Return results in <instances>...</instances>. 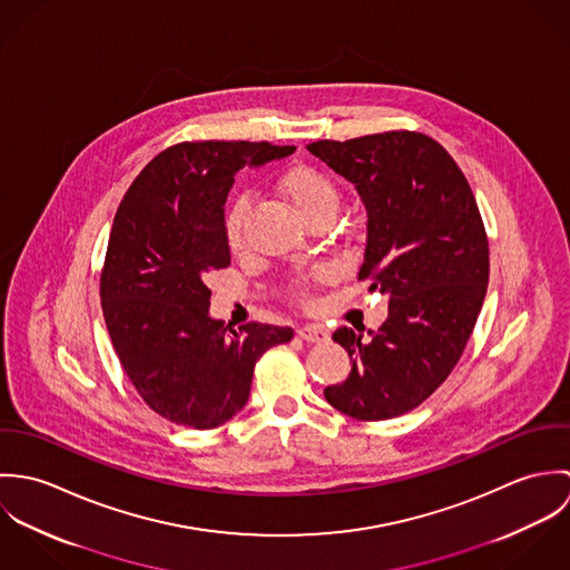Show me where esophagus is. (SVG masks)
<instances>
[{
    "label": "esophagus",
    "mask_w": 570,
    "mask_h": 570,
    "mask_svg": "<svg viewBox=\"0 0 570 570\" xmlns=\"http://www.w3.org/2000/svg\"><path fill=\"white\" fill-rule=\"evenodd\" d=\"M296 333L305 342H325V340H328V331L323 325L301 326Z\"/></svg>",
    "instance_id": "esophagus-1"
}]
</instances>
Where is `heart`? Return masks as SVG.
<instances>
[{
	"label": "heart",
	"mask_w": 570,
	"mask_h": 570,
	"mask_svg": "<svg viewBox=\"0 0 570 570\" xmlns=\"http://www.w3.org/2000/svg\"><path fill=\"white\" fill-rule=\"evenodd\" d=\"M278 190L283 197L296 208V213L312 224L318 217H333L337 210L340 193L335 181L314 166H294L289 168L281 181ZM249 213V199L242 195L237 197L228 213H226V239L233 249H239L244 245L245 217Z\"/></svg>",
	"instance_id": "1"
}]
</instances>
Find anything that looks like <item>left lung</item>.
Wrapping results in <instances>:
<instances>
[{"mask_svg": "<svg viewBox=\"0 0 570 570\" xmlns=\"http://www.w3.org/2000/svg\"><path fill=\"white\" fill-rule=\"evenodd\" d=\"M307 151L355 186L366 208L360 278L389 296V318L368 340L348 326L333 333L351 373L326 386V402L360 421L400 416L452 373L485 301L489 244L474 193L452 156L414 131Z\"/></svg>", "mask_w": 570, "mask_h": 570, "instance_id": "left-lung-1", "label": "left lung"}]
</instances>
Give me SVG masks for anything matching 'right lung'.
<instances>
[{"instance_id":"1","label":"right lung","mask_w":570,"mask_h":570,"mask_svg":"<svg viewBox=\"0 0 570 570\" xmlns=\"http://www.w3.org/2000/svg\"><path fill=\"white\" fill-rule=\"evenodd\" d=\"M269 142H181L156 156L114 217L100 274L102 316L140 397L164 419L210 430L249 397L256 360L289 326L239 331L210 316L206 278L230 265L226 199L245 166L287 158Z\"/></svg>"}]
</instances>
